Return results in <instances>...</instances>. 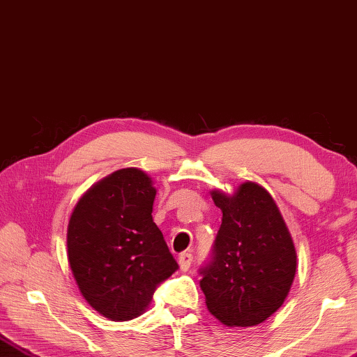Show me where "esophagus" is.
I'll use <instances>...</instances> for the list:
<instances>
[{"mask_svg": "<svg viewBox=\"0 0 357 357\" xmlns=\"http://www.w3.org/2000/svg\"><path fill=\"white\" fill-rule=\"evenodd\" d=\"M191 261H192V254L183 251L178 256V265H180V270L181 271H188L189 266H191Z\"/></svg>", "mask_w": 357, "mask_h": 357, "instance_id": "esophagus-1", "label": "esophagus"}]
</instances>
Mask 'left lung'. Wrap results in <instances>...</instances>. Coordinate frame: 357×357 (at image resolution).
<instances>
[{"instance_id": "8db88e82", "label": "left lung", "mask_w": 357, "mask_h": 357, "mask_svg": "<svg viewBox=\"0 0 357 357\" xmlns=\"http://www.w3.org/2000/svg\"><path fill=\"white\" fill-rule=\"evenodd\" d=\"M222 209L200 287L213 316L228 326H252L278 311L296 274V250L266 189L246 181L234 195L213 191Z\"/></svg>"}]
</instances>
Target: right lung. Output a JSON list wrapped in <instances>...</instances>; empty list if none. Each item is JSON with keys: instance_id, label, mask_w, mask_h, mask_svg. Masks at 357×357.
I'll use <instances>...</instances> for the list:
<instances>
[{"instance_id": "obj_1", "label": "right lung", "mask_w": 357, "mask_h": 357, "mask_svg": "<svg viewBox=\"0 0 357 357\" xmlns=\"http://www.w3.org/2000/svg\"><path fill=\"white\" fill-rule=\"evenodd\" d=\"M155 194L143 171L120 169L93 185L70 215L72 274L87 303L112 321L140 316L178 270L152 220Z\"/></svg>"}]
</instances>
